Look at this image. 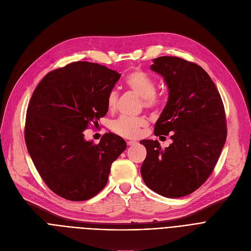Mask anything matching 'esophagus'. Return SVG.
<instances>
[{
    "instance_id": "obj_1",
    "label": "esophagus",
    "mask_w": 251,
    "mask_h": 251,
    "mask_svg": "<svg viewBox=\"0 0 251 251\" xmlns=\"http://www.w3.org/2000/svg\"><path fill=\"white\" fill-rule=\"evenodd\" d=\"M137 142L136 141H132V140H129V141H127V145H134V144H136Z\"/></svg>"
}]
</instances>
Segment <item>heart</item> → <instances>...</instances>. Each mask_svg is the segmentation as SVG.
Returning a JSON list of instances; mask_svg holds the SVG:
<instances>
[{
	"label": "heart",
	"mask_w": 251,
	"mask_h": 251,
	"mask_svg": "<svg viewBox=\"0 0 251 251\" xmlns=\"http://www.w3.org/2000/svg\"><path fill=\"white\" fill-rule=\"evenodd\" d=\"M126 86L143 99V105L147 108H158L163 104V97L157 95L155 80L142 71H134L126 78ZM118 102V92L112 90L107 97V107L110 111L116 109ZM147 125L144 117H120L111 123V129L120 136L136 138L141 128Z\"/></svg>",
	"instance_id": "obj_1"
}]
</instances>
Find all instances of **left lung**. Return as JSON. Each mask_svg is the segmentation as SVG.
Returning <instances> with one entry per match:
<instances>
[{
    "label": "left lung",
    "mask_w": 251,
    "mask_h": 251,
    "mask_svg": "<svg viewBox=\"0 0 251 251\" xmlns=\"http://www.w3.org/2000/svg\"><path fill=\"white\" fill-rule=\"evenodd\" d=\"M150 69L169 88L154 135L170 134L173 143L161 149L157 140H141L146 157L140 172L150 190L180 198L201 187L218 161L227 136L224 105L209 75L194 62L160 56Z\"/></svg>",
    "instance_id": "1"
}]
</instances>
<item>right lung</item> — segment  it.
Instances as JSON below:
<instances>
[{
	"label": "right lung",
	"mask_w": 251,
	"mask_h": 251,
	"mask_svg": "<svg viewBox=\"0 0 251 251\" xmlns=\"http://www.w3.org/2000/svg\"><path fill=\"white\" fill-rule=\"evenodd\" d=\"M120 76L105 65L76 61L48 73L33 93L26 146L40 176L59 197L86 201L96 196L126 149L125 140L111 132L99 144L83 135L107 114V97Z\"/></svg>",
	"instance_id": "add662e5"
}]
</instances>
